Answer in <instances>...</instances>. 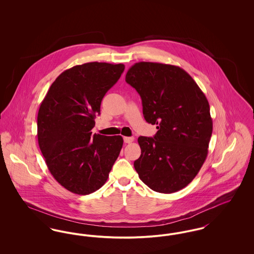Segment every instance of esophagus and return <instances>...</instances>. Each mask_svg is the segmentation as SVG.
<instances>
[{
	"mask_svg": "<svg viewBox=\"0 0 254 254\" xmlns=\"http://www.w3.org/2000/svg\"><path fill=\"white\" fill-rule=\"evenodd\" d=\"M134 141V138L133 137H124V142L126 144H130Z\"/></svg>",
	"mask_w": 254,
	"mask_h": 254,
	"instance_id": "esophagus-1",
	"label": "esophagus"
}]
</instances>
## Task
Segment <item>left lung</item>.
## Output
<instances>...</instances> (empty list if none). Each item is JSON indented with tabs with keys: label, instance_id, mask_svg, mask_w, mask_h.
Here are the masks:
<instances>
[{
	"label": "left lung",
	"instance_id": "1",
	"mask_svg": "<svg viewBox=\"0 0 254 254\" xmlns=\"http://www.w3.org/2000/svg\"><path fill=\"white\" fill-rule=\"evenodd\" d=\"M126 82L140 94L145 121L157 125L153 138H138L135 170L152 190L176 192L193 180L207 156L212 133L207 99L189 73L172 64L136 63Z\"/></svg>",
	"mask_w": 254,
	"mask_h": 254
}]
</instances>
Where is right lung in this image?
Instances as JSON below:
<instances>
[{
  "instance_id": "add662e5",
  "label": "right lung",
  "mask_w": 254,
  "mask_h": 254,
  "mask_svg": "<svg viewBox=\"0 0 254 254\" xmlns=\"http://www.w3.org/2000/svg\"><path fill=\"white\" fill-rule=\"evenodd\" d=\"M123 64L86 63L61 73L37 117L40 149L54 179L70 192L92 193L109 178L124 140L92 135L101 102L124 72Z\"/></svg>"
}]
</instances>
